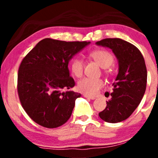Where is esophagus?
I'll use <instances>...</instances> for the list:
<instances>
[{"mask_svg":"<svg viewBox=\"0 0 158 158\" xmlns=\"http://www.w3.org/2000/svg\"><path fill=\"white\" fill-rule=\"evenodd\" d=\"M84 96L85 97V98H88V99H90V100H95L96 99V97H94V96H88V95H84Z\"/></svg>","mask_w":158,"mask_h":158,"instance_id":"obj_1","label":"esophagus"}]
</instances>
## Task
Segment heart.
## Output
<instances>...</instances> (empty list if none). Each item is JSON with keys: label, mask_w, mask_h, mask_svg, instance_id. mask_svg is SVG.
<instances>
[{"label": "heart", "mask_w": 158, "mask_h": 158, "mask_svg": "<svg viewBox=\"0 0 158 158\" xmlns=\"http://www.w3.org/2000/svg\"><path fill=\"white\" fill-rule=\"evenodd\" d=\"M89 57L98 64L103 69H107L114 63V57L110 52L105 50H96L90 53ZM71 72L76 77H81L83 75L84 63L79 58H75L71 61ZM104 86V81L101 79H93L85 77L79 81L77 83L78 90L82 93L94 96Z\"/></svg>", "instance_id": "1"}]
</instances>
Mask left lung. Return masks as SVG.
Here are the masks:
<instances>
[{
    "instance_id": "obj_1",
    "label": "left lung",
    "mask_w": 158,
    "mask_h": 158,
    "mask_svg": "<svg viewBox=\"0 0 158 158\" xmlns=\"http://www.w3.org/2000/svg\"><path fill=\"white\" fill-rule=\"evenodd\" d=\"M96 44L111 49L118 63L111 97L99 116L107 123L122 122L131 116L144 96L147 82L144 58L135 46L118 38L104 39Z\"/></svg>"
}]
</instances>
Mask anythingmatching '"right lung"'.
Returning <instances> with one entry per match:
<instances>
[{"mask_svg":"<svg viewBox=\"0 0 158 158\" xmlns=\"http://www.w3.org/2000/svg\"><path fill=\"white\" fill-rule=\"evenodd\" d=\"M89 43L44 39L22 60L18 70V95L24 111L36 123L56 128L70 118L81 94L62 92L75 85L68 64Z\"/></svg>","mask_w":158,"mask_h":158,"instance_id":"1","label":"right lung"}]
</instances>
